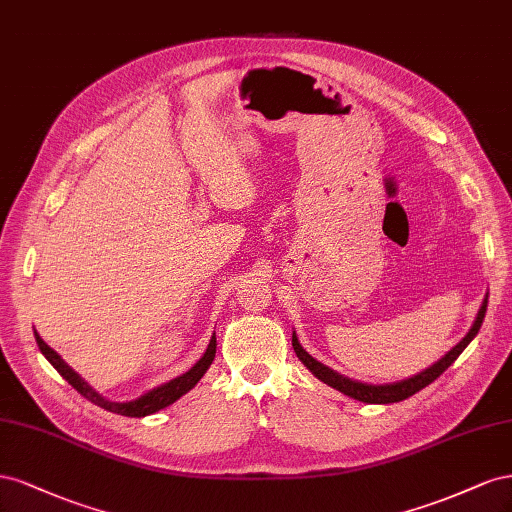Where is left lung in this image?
I'll list each match as a JSON object with an SVG mask.
<instances>
[{
  "instance_id": "left-lung-1",
  "label": "left lung",
  "mask_w": 512,
  "mask_h": 512,
  "mask_svg": "<svg viewBox=\"0 0 512 512\" xmlns=\"http://www.w3.org/2000/svg\"><path fill=\"white\" fill-rule=\"evenodd\" d=\"M487 302H489V294L485 296L483 304H480L478 315L474 319L470 332H467L465 337L455 347H452L448 354H444L440 360L431 364V367H427L425 371H420V373L407 377V379H401V382H392V384H362V382H356V379H349V377H345L337 371H332L330 367H326V364H321L319 360H315L309 352H306V349L300 345V341L296 337V330H294V334H291V345H294V352H296L298 360L304 364L306 369H309L324 384L347 394V397H352V399L362 401V403H377V405L399 403L403 399H410L412 394H416L418 390L427 388L431 382H435V379L440 377L450 367V364L461 356L463 349L472 343V339L478 334L480 326H483V319H485V313H487Z\"/></svg>"
}]
</instances>
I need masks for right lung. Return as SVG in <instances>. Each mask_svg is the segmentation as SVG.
<instances>
[{
  "label": "right lung",
  "mask_w": 512,
  "mask_h": 512,
  "mask_svg": "<svg viewBox=\"0 0 512 512\" xmlns=\"http://www.w3.org/2000/svg\"><path fill=\"white\" fill-rule=\"evenodd\" d=\"M34 337H36V343H38V347H40L42 356H45V358L53 364L55 371L60 373V375L66 379V382H68L72 388H75L79 394H83V397H85L87 401H92L94 405L102 407V410H107V412L120 414V416H130V418L150 416V414H154V412H158V410H163V407L175 403L180 397H184V394H186L188 390H193V388L197 386L199 379H201L203 375H206V371L210 369V364H212V360H214V356H216V332H214L210 343H208L206 352H203V356H201L186 373L169 379L167 384H160V386L148 390L145 394H141L139 399L120 403V401H109L107 397H102L100 392H96L90 384L85 382V379H83L75 369L68 367V362H66L60 354H57L55 349H51L45 341L40 339V334H38L36 330H34Z\"/></svg>",
  "instance_id": "obj_1"
}]
</instances>
